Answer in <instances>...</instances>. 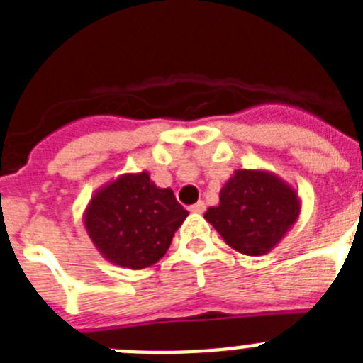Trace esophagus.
<instances>
[{"mask_svg": "<svg viewBox=\"0 0 363 363\" xmlns=\"http://www.w3.org/2000/svg\"><path fill=\"white\" fill-rule=\"evenodd\" d=\"M205 211V203L203 201H196V203L194 205H191V213H198V214H201Z\"/></svg>", "mask_w": 363, "mask_h": 363, "instance_id": "34e87169", "label": "esophagus"}]
</instances>
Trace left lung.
I'll return each mask as SVG.
<instances>
[{
    "label": "left lung",
    "instance_id": "1",
    "mask_svg": "<svg viewBox=\"0 0 363 363\" xmlns=\"http://www.w3.org/2000/svg\"><path fill=\"white\" fill-rule=\"evenodd\" d=\"M301 211L298 191L265 169H236L220 191V203L205 220L227 245L247 256L271 252L296 223Z\"/></svg>",
    "mask_w": 363,
    "mask_h": 363
}]
</instances>
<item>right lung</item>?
Masks as SVG:
<instances>
[{"label": "right lung", "mask_w": 363, "mask_h": 363, "mask_svg": "<svg viewBox=\"0 0 363 363\" xmlns=\"http://www.w3.org/2000/svg\"><path fill=\"white\" fill-rule=\"evenodd\" d=\"M189 216L172 189H162L147 171L127 172L99 187L83 213L92 245L107 262L140 271L165 256Z\"/></svg>", "instance_id": "1"}]
</instances>
